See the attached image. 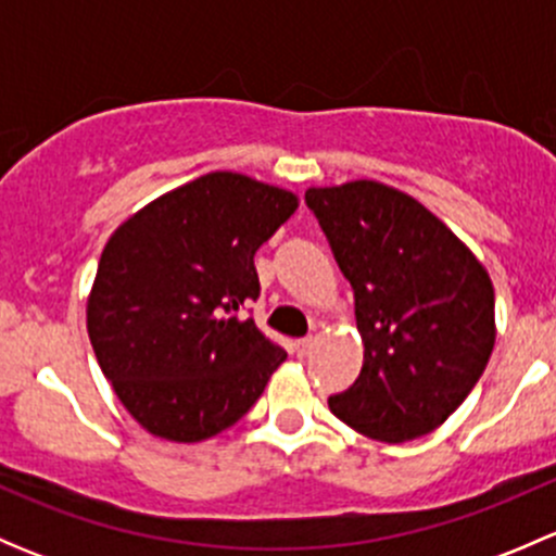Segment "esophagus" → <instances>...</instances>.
Listing matches in <instances>:
<instances>
[{
	"label": "esophagus",
	"mask_w": 556,
	"mask_h": 556,
	"mask_svg": "<svg viewBox=\"0 0 556 556\" xmlns=\"http://www.w3.org/2000/svg\"><path fill=\"white\" fill-rule=\"evenodd\" d=\"M314 344H317V341L312 339H301V341H295V346H293V352H295V357H309L312 355V350H314Z\"/></svg>",
	"instance_id": "1"
}]
</instances>
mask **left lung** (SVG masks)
<instances>
[{"instance_id": "obj_1", "label": "left lung", "mask_w": 556, "mask_h": 556, "mask_svg": "<svg viewBox=\"0 0 556 556\" xmlns=\"http://www.w3.org/2000/svg\"><path fill=\"white\" fill-rule=\"evenodd\" d=\"M355 293L361 377L328 397L384 444L430 433L468 397L495 346V290L479 257L408 193L374 182L306 190Z\"/></svg>"}]
</instances>
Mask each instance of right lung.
Masks as SVG:
<instances>
[{
	"label": "right lung",
	"instance_id": "right-lung-1",
	"mask_svg": "<svg viewBox=\"0 0 556 556\" xmlns=\"http://www.w3.org/2000/svg\"><path fill=\"white\" fill-rule=\"evenodd\" d=\"M299 195L210 172L115 228L88 295V336L112 390L148 433L195 444L261 397L288 352L239 309L261 293L257 247Z\"/></svg>",
	"mask_w": 556,
	"mask_h": 556
}]
</instances>
